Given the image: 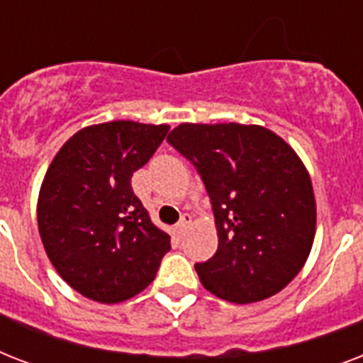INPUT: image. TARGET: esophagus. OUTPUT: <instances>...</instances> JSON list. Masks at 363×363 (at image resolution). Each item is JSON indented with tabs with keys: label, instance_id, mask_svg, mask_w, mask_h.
Wrapping results in <instances>:
<instances>
[{
	"label": "esophagus",
	"instance_id": "obj_1",
	"mask_svg": "<svg viewBox=\"0 0 363 363\" xmlns=\"http://www.w3.org/2000/svg\"><path fill=\"white\" fill-rule=\"evenodd\" d=\"M190 224H192V216L190 215H182V218L179 220V224H177V232L179 233H184L190 228Z\"/></svg>",
	"mask_w": 363,
	"mask_h": 363
}]
</instances>
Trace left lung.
Wrapping results in <instances>:
<instances>
[{
	"label": "left lung",
	"instance_id": "8db88e82",
	"mask_svg": "<svg viewBox=\"0 0 363 363\" xmlns=\"http://www.w3.org/2000/svg\"><path fill=\"white\" fill-rule=\"evenodd\" d=\"M167 141L201 175L218 248L196 264L216 298L254 303L279 294L309 258L316 201L309 171L275 131L258 124H179Z\"/></svg>",
	"mask_w": 363,
	"mask_h": 363
}]
</instances>
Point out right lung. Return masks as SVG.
<instances>
[{
	"mask_svg": "<svg viewBox=\"0 0 363 363\" xmlns=\"http://www.w3.org/2000/svg\"><path fill=\"white\" fill-rule=\"evenodd\" d=\"M167 124L113 121L69 137L37 199L43 247L58 275L98 303H122L154 281L171 238L154 226L131 175L167 135Z\"/></svg>",
	"mask_w": 363,
	"mask_h": 363,
	"instance_id": "add662e5",
	"label": "right lung"
}]
</instances>
